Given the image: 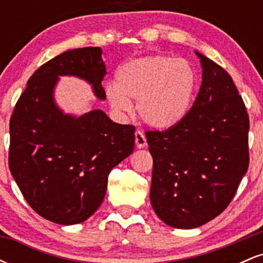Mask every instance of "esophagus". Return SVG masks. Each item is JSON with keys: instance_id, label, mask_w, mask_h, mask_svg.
Instances as JSON below:
<instances>
[{"instance_id": "obj_1", "label": "esophagus", "mask_w": 263, "mask_h": 263, "mask_svg": "<svg viewBox=\"0 0 263 263\" xmlns=\"http://www.w3.org/2000/svg\"><path fill=\"white\" fill-rule=\"evenodd\" d=\"M135 142L137 148H143V147H146L147 144L146 136H144V134L141 131V129H137V131L135 132Z\"/></svg>"}]
</instances>
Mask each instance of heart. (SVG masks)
Wrapping results in <instances>:
<instances>
[{"instance_id":"1","label":"heart","mask_w":263,"mask_h":263,"mask_svg":"<svg viewBox=\"0 0 263 263\" xmlns=\"http://www.w3.org/2000/svg\"><path fill=\"white\" fill-rule=\"evenodd\" d=\"M197 74L188 62L172 57H144L119 68L116 84H108L106 98L115 110L137 111L147 125L167 129L179 123L192 106Z\"/></svg>"}]
</instances>
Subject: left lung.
Returning a JSON list of instances; mask_svg holds the SVG:
<instances>
[{
    "label": "left lung",
    "mask_w": 263,
    "mask_h": 263,
    "mask_svg": "<svg viewBox=\"0 0 263 263\" xmlns=\"http://www.w3.org/2000/svg\"><path fill=\"white\" fill-rule=\"evenodd\" d=\"M201 86L189 112L164 131H147L153 158L151 204L165 224L194 229L220 215L249 168L250 121L228 71L197 53Z\"/></svg>",
    "instance_id": "8db88e82"
}]
</instances>
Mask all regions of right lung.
Segmentation results:
<instances>
[{
  "label": "right lung",
  "mask_w": 263,
  "mask_h": 263,
  "mask_svg": "<svg viewBox=\"0 0 263 263\" xmlns=\"http://www.w3.org/2000/svg\"><path fill=\"white\" fill-rule=\"evenodd\" d=\"M101 53L99 47L68 50L38 68L10 120L11 174L29 206L60 225L79 224L98 210L111 170L134 151L135 126L111 121L101 110L64 115L54 104L59 75L85 79L106 98Z\"/></svg>",
  "instance_id": "right-lung-1"
}]
</instances>
